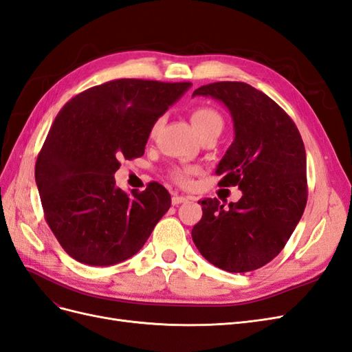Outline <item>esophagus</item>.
Here are the masks:
<instances>
[{"label": "esophagus", "instance_id": "1", "mask_svg": "<svg viewBox=\"0 0 352 352\" xmlns=\"http://www.w3.org/2000/svg\"><path fill=\"white\" fill-rule=\"evenodd\" d=\"M189 199H192V198L185 197V195H179V194H173V197H172V204H173V206H179V204H182V202L189 201Z\"/></svg>", "mask_w": 352, "mask_h": 352}]
</instances>
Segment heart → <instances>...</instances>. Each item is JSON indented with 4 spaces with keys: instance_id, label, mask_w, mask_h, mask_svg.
Returning a JSON list of instances; mask_svg holds the SVG:
<instances>
[{
    "instance_id": "obj_1",
    "label": "heart",
    "mask_w": 352,
    "mask_h": 352,
    "mask_svg": "<svg viewBox=\"0 0 352 352\" xmlns=\"http://www.w3.org/2000/svg\"><path fill=\"white\" fill-rule=\"evenodd\" d=\"M190 123H192L195 132L198 133V136L204 132H208L211 129H216V127H223V120L221 116L210 107H197L190 113ZM160 126V120H157L153 127H151V136L155 135V132L158 131ZM197 173V170L194 167H179L173 170V179L176 182L182 184V185H188L190 182V177Z\"/></svg>"
}]
</instances>
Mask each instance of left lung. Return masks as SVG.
Segmentation results:
<instances>
[{
	"label": "left lung",
	"mask_w": 352,
	"mask_h": 352,
	"mask_svg": "<svg viewBox=\"0 0 352 352\" xmlns=\"http://www.w3.org/2000/svg\"><path fill=\"white\" fill-rule=\"evenodd\" d=\"M229 110L235 140L216 168L220 186H238L229 207L199 201L192 241L216 267L245 273L272 261L291 238L307 204V157L295 123L278 104L243 82H216L194 91Z\"/></svg>",
	"instance_id": "obj_1"
}]
</instances>
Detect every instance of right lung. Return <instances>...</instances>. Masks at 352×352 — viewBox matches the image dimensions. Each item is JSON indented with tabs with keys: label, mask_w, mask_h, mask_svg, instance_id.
Returning <instances> with one entry per match:
<instances>
[{
	"label": "right lung",
	"mask_w": 352,
	"mask_h": 352,
	"mask_svg": "<svg viewBox=\"0 0 352 352\" xmlns=\"http://www.w3.org/2000/svg\"><path fill=\"white\" fill-rule=\"evenodd\" d=\"M189 82L117 79L72 98L35 166L45 220L72 258L113 265L140 251L172 204L157 182L131 195L116 186L120 158L142 157L153 124Z\"/></svg>",
	"instance_id": "right-lung-1"
}]
</instances>
